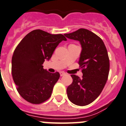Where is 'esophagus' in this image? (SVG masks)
Instances as JSON below:
<instances>
[{
    "mask_svg": "<svg viewBox=\"0 0 126 126\" xmlns=\"http://www.w3.org/2000/svg\"><path fill=\"white\" fill-rule=\"evenodd\" d=\"M60 74L61 76H64V75H66L65 73L63 72V71H61V72H60Z\"/></svg>",
    "mask_w": 126,
    "mask_h": 126,
    "instance_id": "1",
    "label": "esophagus"
}]
</instances>
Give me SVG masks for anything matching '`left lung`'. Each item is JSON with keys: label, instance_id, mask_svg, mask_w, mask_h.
I'll list each match as a JSON object with an SVG mask.
<instances>
[{"label": "left lung", "instance_id": "obj_1", "mask_svg": "<svg viewBox=\"0 0 126 126\" xmlns=\"http://www.w3.org/2000/svg\"><path fill=\"white\" fill-rule=\"evenodd\" d=\"M64 36L79 41L82 47L78 64L83 76L71 75L73 83L67 88V96L76 105H88L99 96L108 80L109 59L107 49L101 38L87 29H79Z\"/></svg>", "mask_w": 126, "mask_h": 126}]
</instances>
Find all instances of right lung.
Returning <instances> with one entry per match:
<instances>
[{"label":"right lung","instance_id":"right-lung-1","mask_svg":"<svg viewBox=\"0 0 126 126\" xmlns=\"http://www.w3.org/2000/svg\"><path fill=\"white\" fill-rule=\"evenodd\" d=\"M66 38L62 34L53 35L34 30L25 36L14 50L12 75L18 93L32 104L48 99L60 73H51L43 68L45 60L51 58L58 44Z\"/></svg>","mask_w":126,"mask_h":126}]
</instances>
